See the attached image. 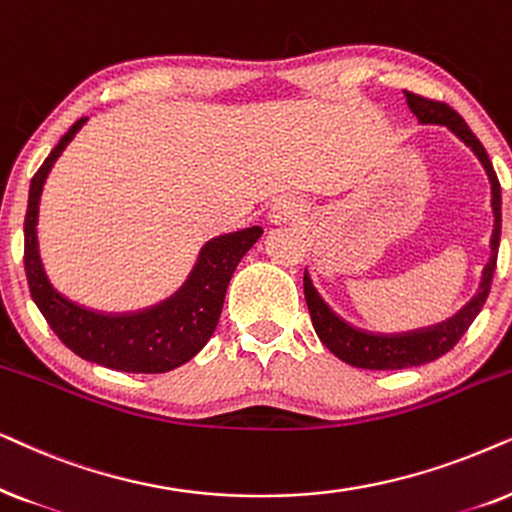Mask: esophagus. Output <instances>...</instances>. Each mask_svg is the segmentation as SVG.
<instances>
[{"mask_svg":"<svg viewBox=\"0 0 512 512\" xmlns=\"http://www.w3.org/2000/svg\"><path fill=\"white\" fill-rule=\"evenodd\" d=\"M297 215V210L290 206V203H283V206H276L274 210H271V222L281 224V222H288L292 220V217Z\"/></svg>","mask_w":512,"mask_h":512,"instance_id":"1","label":"esophagus"}]
</instances>
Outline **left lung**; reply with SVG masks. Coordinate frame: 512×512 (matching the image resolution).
I'll return each instance as SVG.
<instances>
[{
	"mask_svg": "<svg viewBox=\"0 0 512 512\" xmlns=\"http://www.w3.org/2000/svg\"><path fill=\"white\" fill-rule=\"evenodd\" d=\"M405 98L407 105L412 109V114L419 119V124L447 126L463 145L473 149V154L480 159L482 168L487 170L489 182H492L494 210L492 257H489L487 267L482 271L478 295L470 299L456 316L445 320V323L424 327V330L403 332V335H374V332L360 330V327L346 323L344 318H339L337 313L325 304V299L318 295L316 288H313L311 278L304 274V297L318 339L335 353L339 360H344V363H349L353 367H360V370H403V367L426 365L435 358L445 356L449 349H454V344L463 337V332L468 330L470 323H473L475 316H478L482 306L487 302L496 269V252H499L501 241V185L499 177L494 173L492 161H489L485 147H482V142L475 138L466 121H463L452 107L445 105V102L421 98V95L410 91H405Z\"/></svg>",
	"mask_w": 512,
	"mask_h": 512,
	"instance_id": "left-lung-1",
	"label": "left lung"
}]
</instances>
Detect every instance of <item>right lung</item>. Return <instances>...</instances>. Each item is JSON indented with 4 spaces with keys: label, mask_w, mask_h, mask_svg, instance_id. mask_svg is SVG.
<instances>
[{
    "label": "right lung",
    "mask_w": 512,
    "mask_h": 512,
    "mask_svg": "<svg viewBox=\"0 0 512 512\" xmlns=\"http://www.w3.org/2000/svg\"><path fill=\"white\" fill-rule=\"evenodd\" d=\"M86 121L88 117L79 119L60 138L30 182L25 213V276L30 295L60 342L79 358L119 372H170L189 363L213 337L231 276L245 252L262 236V227L241 229L208 241L182 288L149 309L100 313L74 304L60 295L46 276L39 257L37 217L39 196L53 163Z\"/></svg>",
    "instance_id": "add662e5"
}]
</instances>
